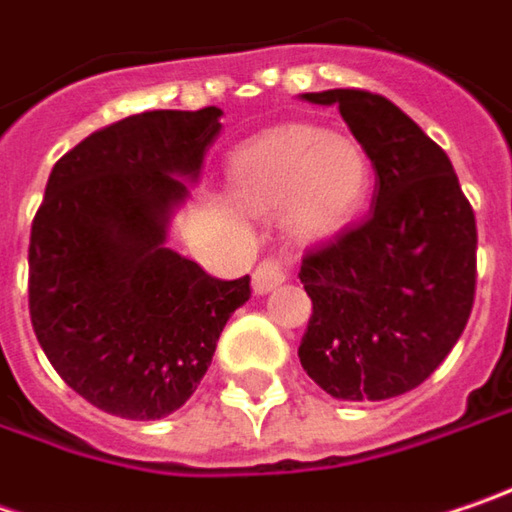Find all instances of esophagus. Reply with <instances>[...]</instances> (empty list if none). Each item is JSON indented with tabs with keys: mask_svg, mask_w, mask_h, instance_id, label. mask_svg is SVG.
I'll return each instance as SVG.
<instances>
[{
	"mask_svg": "<svg viewBox=\"0 0 512 512\" xmlns=\"http://www.w3.org/2000/svg\"><path fill=\"white\" fill-rule=\"evenodd\" d=\"M286 281V266L281 257H266V260H260L255 269V275H252V289H255L257 295H266V292H272L278 284H284Z\"/></svg>",
	"mask_w": 512,
	"mask_h": 512,
	"instance_id": "esophagus-1",
	"label": "esophagus"
}]
</instances>
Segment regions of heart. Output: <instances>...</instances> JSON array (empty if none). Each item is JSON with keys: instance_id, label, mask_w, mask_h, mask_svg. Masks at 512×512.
<instances>
[{"instance_id": "1", "label": "heart", "mask_w": 512, "mask_h": 512, "mask_svg": "<svg viewBox=\"0 0 512 512\" xmlns=\"http://www.w3.org/2000/svg\"><path fill=\"white\" fill-rule=\"evenodd\" d=\"M228 188L255 211L284 208L298 234L321 237L356 220L371 191V165L353 138L286 127L231 156Z\"/></svg>"}]
</instances>
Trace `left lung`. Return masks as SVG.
I'll use <instances>...</instances> for the list:
<instances>
[{"instance_id": "left-lung-1", "label": "left lung", "mask_w": 512, "mask_h": 512, "mask_svg": "<svg viewBox=\"0 0 512 512\" xmlns=\"http://www.w3.org/2000/svg\"><path fill=\"white\" fill-rule=\"evenodd\" d=\"M339 106L376 170L371 214L301 260L313 316L298 347L330 397L417 388L461 339L475 301L478 231L449 156L400 106L365 89L307 92Z\"/></svg>"}]
</instances>
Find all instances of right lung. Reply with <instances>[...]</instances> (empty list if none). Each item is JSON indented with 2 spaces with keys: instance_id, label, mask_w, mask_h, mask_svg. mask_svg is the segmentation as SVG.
Masks as SVG:
<instances>
[{
  "instance_id": "obj_1",
  "label": "right lung",
  "mask_w": 512,
  "mask_h": 512,
  "mask_svg": "<svg viewBox=\"0 0 512 512\" xmlns=\"http://www.w3.org/2000/svg\"><path fill=\"white\" fill-rule=\"evenodd\" d=\"M223 109H153L83 138L51 170L31 223L28 310L48 362L83 400L127 420L185 406L252 295L167 249Z\"/></svg>"
}]
</instances>
